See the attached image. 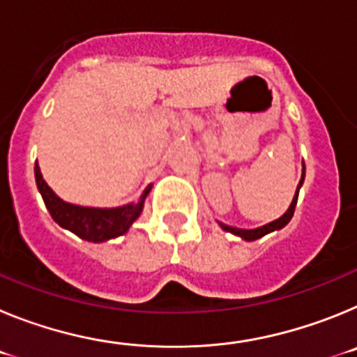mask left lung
<instances>
[{"label":"left lung","mask_w":357,"mask_h":357,"mask_svg":"<svg viewBox=\"0 0 357 357\" xmlns=\"http://www.w3.org/2000/svg\"><path fill=\"white\" fill-rule=\"evenodd\" d=\"M304 172L305 168L302 169V176H301V182H298V185H296V193L295 197H293V202H291V206H289V209L286 211L282 216L279 218V220H275V222L272 223H266V225L259 227V229H254V230H245V229H236V227H229V225H223V229L227 230V232H232V234L239 236V238L243 239H247V241H254V239H259L263 238L264 234H268V232H272V230H279L282 229L284 225H288V222L293 218V213H295V207H296V198H298V189H301L302 182H304Z\"/></svg>","instance_id":"left-lung-1"}]
</instances>
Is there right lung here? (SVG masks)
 I'll return each instance as SVG.
<instances>
[{
    "label": "right lung",
    "mask_w": 357,
    "mask_h": 357,
    "mask_svg": "<svg viewBox=\"0 0 357 357\" xmlns=\"http://www.w3.org/2000/svg\"><path fill=\"white\" fill-rule=\"evenodd\" d=\"M36 182L53 220L61 227H64V229L71 230L73 234H77L80 239L93 243H102L107 241V239L125 234L128 227L139 218L141 211H143L144 198H146V195L150 193L151 189V185L144 189L137 204L116 207V209H94V207L73 206V204L61 200L53 193L52 188L44 182L37 164Z\"/></svg>",
    "instance_id": "obj_1"
}]
</instances>
